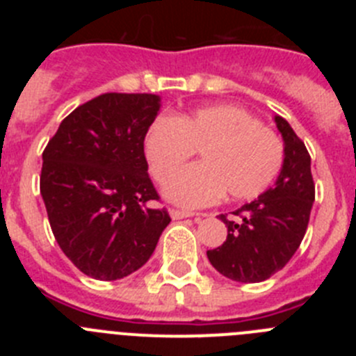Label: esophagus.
I'll list each match as a JSON object with an SVG mask.
<instances>
[{"label": "esophagus", "instance_id": "34e87169", "mask_svg": "<svg viewBox=\"0 0 356 356\" xmlns=\"http://www.w3.org/2000/svg\"><path fill=\"white\" fill-rule=\"evenodd\" d=\"M169 213H171L172 219H187V217H194L193 212H185V210H176V209H171L169 210Z\"/></svg>", "mask_w": 356, "mask_h": 356}]
</instances>
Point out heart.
Instances as JSON below:
<instances>
[{
  "label": "heart",
  "instance_id": "1",
  "mask_svg": "<svg viewBox=\"0 0 356 356\" xmlns=\"http://www.w3.org/2000/svg\"><path fill=\"white\" fill-rule=\"evenodd\" d=\"M194 149L202 162L181 170L163 187L172 203L188 209L257 197L275 181L284 163V144L248 110L207 105L180 115H160L144 135V156L156 181H165Z\"/></svg>",
  "mask_w": 356,
  "mask_h": 356
}]
</instances>
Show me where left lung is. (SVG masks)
Listing matches in <instances>:
<instances>
[{
	"label": "left lung",
	"mask_w": 356,
	"mask_h": 356,
	"mask_svg": "<svg viewBox=\"0 0 356 356\" xmlns=\"http://www.w3.org/2000/svg\"><path fill=\"white\" fill-rule=\"evenodd\" d=\"M275 122L284 139V163L276 184L235 210L241 221H229L221 213L228 237L219 248L207 251L217 271L241 284L264 282L284 269L303 241L316 200L303 140L284 118L275 115Z\"/></svg>",
	"instance_id": "1"
}]
</instances>
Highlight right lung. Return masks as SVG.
<instances>
[{"mask_svg": "<svg viewBox=\"0 0 356 356\" xmlns=\"http://www.w3.org/2000/svg\"><path fill=\"white\" fill-rule=\"evenodd\" d=\"M156 94L108 92L74 108L42 153L40 196L65 257L96 280L124 278L153 254L168 210L147 175L144 135Z\"/></svg>", "mask_w": 356, "mask_h": 356, "instance_id": "1", "label": "right lung"}]
</instances>
